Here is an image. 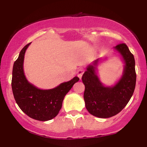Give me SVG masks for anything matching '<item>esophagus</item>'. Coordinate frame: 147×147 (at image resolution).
Returning a JSON list of instances; mask_svg holds the SVG:
<instances>
[{
    "label": "esophagus",
    "mask_w": 147,
    "mask_h": 147,
    "mask_svg": "<svg viewBox=\"0 0 147 147\" xmlns=\"http://www.w3.org/2000/svg\"><path fill=\"white\" fill-rule=\"evenodd\" d=\"M84 72V69L83 68H80L78 70H77V76H78L79 79H82V75H83Z\"/></svg>",
    "instance_id": "esophagus-1"
}]
</instances>
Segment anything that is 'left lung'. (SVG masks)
Returning a JSON list of instances; mask_svg holds the SVG:
<instances>
[{
	"mask_svg": "<svg viewBox=\"0 0 147 147\" xmlns=\"http://www.w3.org/2000/svg\"><path fill=\"white\" fill-rule=\"evenodd\" d=\"M122 57L124 65L123 75L113 86H105L96 73L99 59L87 67L82 76L85 85L84 99L86 108L92 115L99 118H109L119 113L132 97L136 83L135 59L125 43L114 48Z\"/></svg>",
	"mask_w": 147,
	"mask_h": 147,
	"instance_id": "left-lung-1",
	"label": "left lung"
}]
</instances>
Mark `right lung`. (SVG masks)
Returning a JSON list of instances; mask_svg holds the SVG:
<instances>
[{
	"label": "right lung",
	"instance_id": "1",
	"mask_svg": "<svg viewBox=\"0 0 147 147\" xmlns=\"http://www.w3.org/2000/svg\"><path fill=\"white\" fill-rule=\"evenodd\" d=\"M30 43L22 49L14 63L11 79L13 95L21 111L30 117L39 121L50 120L58 115L65 95L79 78L75 77L49 90H41L30 84L23 71L25 53Z\"/></svg>",
	"mask_w": 147,
	"mask_h": 147
}]
</instances>
